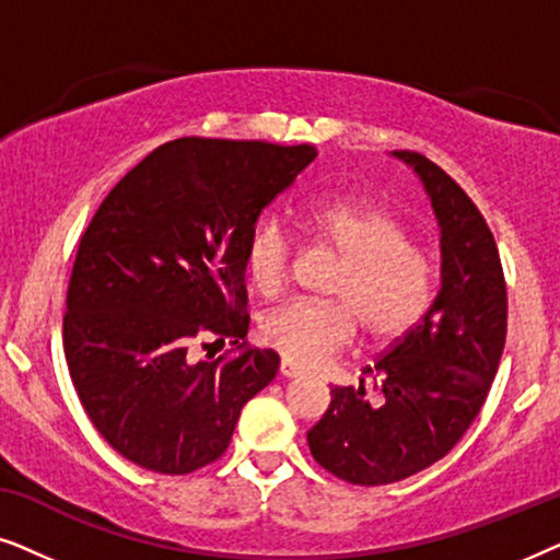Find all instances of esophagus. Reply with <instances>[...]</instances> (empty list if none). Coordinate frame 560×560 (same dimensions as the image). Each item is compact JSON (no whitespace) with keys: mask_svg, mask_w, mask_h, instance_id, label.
<instances>
[{"mask_svg":"<svg viewBox=\"0 0 560 560\" xmlns=\"http://www.w3.org/2000/svg\"><path fill=\"white\" fill-rule=\"evenodd\" d=\"M280 374H282V377H301L303 370L298 364L288 362V359H282V362H280Z\"/></svg>","mask_w":560,"mask_h":560,"instance_id":"obj_1","label":"esophagus"}]
</instances>
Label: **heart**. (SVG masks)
<instances>
[{
  "instance_id": "heart-1",
  "label": "heart",
  "mask_w": 560,
  "mask_h": 560,
  "mask_svg": "<svg viewBox=\"0 0 560 560\" xmlns=\"http://www.w3.org/2000/svg\"><path fill=\"white\" fill-rule=\"evenodd\" d=\"M311 240L341 257L326 288L328 303L295 301L259 320V339L288 362L316 366L357 336L374 343L397 341L425 316L433 301L435 267L410 229L393 211L370 203L316 201L303 213ZM293 242L278 221L255 229L244 255L249 285L275 298L293 275Z\"/></svg>"
}]
</instances>
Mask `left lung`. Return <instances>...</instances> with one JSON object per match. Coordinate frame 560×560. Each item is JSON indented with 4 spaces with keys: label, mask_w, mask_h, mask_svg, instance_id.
Returning a JSON list of instances; mask_svg holds the SVG:
<instances>
[{
    "label": "left lung",
    "mask_w": 560,
    "mask_h": 560,
    "mask_svg": "<svg viewBox=\"0 0 560 560\" xmlns=\"http://www.w3.org/2000/svg\"><path fill=\"white\" fill-rule=\"evenodd\" d=\"M408 163L441 226V290L425 316L366 366L380 389L334 387L308 431L316 462L349 485H393L448 454L479 416L508 336V288L485 217L458 183L425 155Z\"/></svg>",
    "instance_id": "1"
}]
</instances>
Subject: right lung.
<instances>
[{
  "label": "right lung",
  "mask_w": 560,
  "mask_h": 560,
  "mask_svg": "<svg viewBox=\"0 0 560 560\" xmlns=\"http://www.w3.org/2000/svg\"><path fill=\"white\" fill-rule=\"evenodd\" d=\"M313 144L180 137L109 190L79 242L63 349L106 443L158 474L217 462L280 357L247 341L244 255L259 213L316 160ZM241 354L194 363V342ZM210 346V345H206Z\"/></svg>",
  "instance_id": "obj_1"
}]
</instances>
